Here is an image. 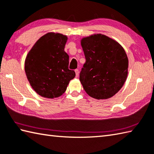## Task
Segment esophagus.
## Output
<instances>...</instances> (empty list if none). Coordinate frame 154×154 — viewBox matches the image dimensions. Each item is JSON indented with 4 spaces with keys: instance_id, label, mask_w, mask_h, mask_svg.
Listing matches in <instances>:
<instances>
[{
    "instance_id": "esophagus-1",
    "label": "esophagus",
    "mask_w": 154,
    "mask_h": 154,
    "mask_svg": "<svg viewBox=\"0 0 154 154\" xmlns=\"http://www.w3.org/2000/svg\"><path fill=\"white\" fill-rule=\"evenodd\" d=\"M75 72H76V76L78 77V72H79V70H78V69H75Z\"/></svg>"
}]
</instances>
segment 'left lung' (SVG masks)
I'll return each instance as SVG.
<instances>
[{"label": "left lung", "mask_w": 154, "mask_h": 154, "mask_svg": "<svg viewBox=\"0 0 154 154\" xmlns=\"http://www.w3.org/2000/svg\"><path fill=\"white\" fill-rule=\"evenodd\" d=\"M81 45L86 62L80 80L86 92L97 99H106L119 91L128 73V58L115 40L101 34L83 38Z\"/></svg>", "instance_id": "left-lung-1"}]
</instances>
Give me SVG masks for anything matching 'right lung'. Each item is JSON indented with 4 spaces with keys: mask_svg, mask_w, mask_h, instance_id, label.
Instances as JSON below:
<instances>
[{
    "mask_svg": "<svg viewBox=\"0 0 154 154\" xmlns=\"http://www.w3.org/2000/svg\"><path fill=\"white\" fill-rule=\"evenodd\" d=\"M67 37L60 33L44 35L29 52L25 73L32 88L42 97H58L76 76L68 68L69 56L64 51Z\"/></svg>",
    "mask_w": 154,
    "mask_h": 154,
    "instance_id": "add662e5",
    "label": "right lung"
}]
</instances>
